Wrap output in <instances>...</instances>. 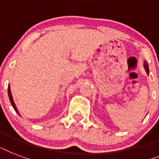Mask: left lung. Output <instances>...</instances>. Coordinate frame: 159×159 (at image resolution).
<instances>
[{"mask_svg": "<svg viewBox=\"0 0 159 159\" xmlns=\"http://www.w3.org/2000/svg\"><path fill=\"white\" fill-rule=\"evenodd\" d=\"M143 67H144V69H145L147 74H149V68H148V63H147V62H143Z\"/></svg>", "mask_w": 159, "mask_h": 159, "instance_id": "1", "label": "left lung"}]
</instances>
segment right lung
<instances>
[{
  "instance_id": "obj_1",
  "label": "right lung",
  "mask_w": 159,
  "mask_h": 159,
  "mask_svg": "<svg viewBox=\"0 0 159 159\" xmlns=\"http://www.w3.org/2000/svg\"><path fill=\"white\" fill-rule=\"evenodd\" d=\"M8 96H9V99H10V102H11V105H12V106H13V108L15 109V111L18 113V115H20L18 110H17V107H16V104H15V102H14L13 97H12V94H11V87H10V85L8 86Z\"/></svg>"
}]
</instances>
